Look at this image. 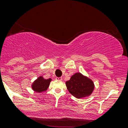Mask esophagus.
<instances>
[{"label": "esophagus", "instance_id": "obj_1", "mask_svg": "<svg viewBox=\"0 0 128 128\" xmlns=\"http://www.w3.org/2000/svg\"><path fill=\"white\" fill-rule=\"evenodd\" d=\"M56 79L58 80H62V78H56Z\"/></svg>", "mask_w": 128, "mask_h": 128}]
</instances>
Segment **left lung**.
Wrapping results in <instances>:
<instances>
[{"mask_svg":"<svg viewBox=\"0 0 128 128\" xmlns=\"http://www.w3.org/2000/svg\"><path fill=\"white\" fill-rule=\"evenodd\" d=\"M66 85L70 93L78 99L89 96L94 89L92 79L80 73H76L72 76Z\"/></svg>","mask_w":128,"mask_h":128,"instance_id":"obj_1","label":"left lung"}]
</instances>
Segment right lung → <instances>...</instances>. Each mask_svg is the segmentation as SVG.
Returning <instances> with one entry per match:
<instances>
[{
	"label": "right lung",
	"instance_id": "1",
	"mask_svg": "<svg viewBox=\"0 0 128 128\" xmlns=\"http://www.w3.org/2000/svg\"><path fill=\"white\" fill-rule=\"evenodd\" d=\"M52 79H46L42 76H39L37 79L32 83V88L36 92H46L49 88Z\"/></svg>",
	"mask_w": 128,
	"mask_h": 128
}]
</instances>
